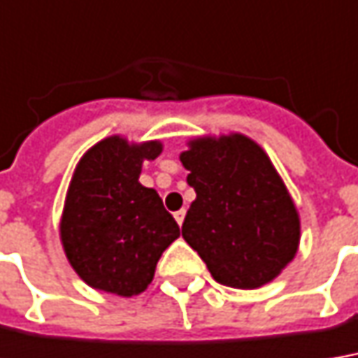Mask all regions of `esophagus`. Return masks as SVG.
I'll return each mask as SVG.
<instances>
[{
    "label": "esophagus",
    "instance_id": "esophagus-1",
    "mask_svg": "<svg viewBox=\"0 0 358 358\" xmlns=\"http://www.w3.org/2000/svg\"><path fill=\"white\" fill-rule=\"evenodd\" d=\"M184 217H186V210H180L174 213V220L178 221V225H182V223H184Z\"/></svg>",
    "mask_w": 358,
    "mask_h": 358
}]
</instances>
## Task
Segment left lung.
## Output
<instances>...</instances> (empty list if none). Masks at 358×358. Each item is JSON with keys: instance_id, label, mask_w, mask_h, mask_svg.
I'll use <instances>...</instances> for the list:
<instances>
[{"instance_id": "1", "label": "left lung", "mask_w": 358, "mask_h": 358, "mask_svg": "<svg viewBox=\"0 0 358 358\" xmlns=\"http://www.w3.org/2000/svg\"><path fill=\"white\" fill-rule=\"evenodd\" d=\"M196 192L182 237L223 286L252 290L294 259L300 220L280 176L243 135L198 138L180 155Z\"/></svg>"}]
</instances>
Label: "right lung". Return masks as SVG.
Masks as SVG:
<instances>
[{
  "label": "right lung",
  "mask_w": 358,
  "mask_h": 358,
  "mask_svg": "<svg viewBox=\"0 0 358 358\" xmlns=\"http://www.w3.org/2000/svg\"><path fill=\"white\" fill-rule=\"evenodd\" d=\"M160 143L109 137L80 160L66 196L60 237L80 278L92 288L135 296L152 282L160 255L180 237L178 223L152 188L138 184L143 160Z\"/></svg>",
  "instance_id": "1"
}]
</instances>
